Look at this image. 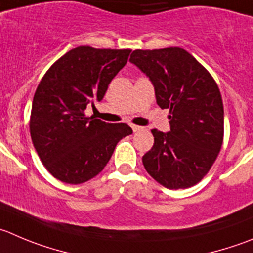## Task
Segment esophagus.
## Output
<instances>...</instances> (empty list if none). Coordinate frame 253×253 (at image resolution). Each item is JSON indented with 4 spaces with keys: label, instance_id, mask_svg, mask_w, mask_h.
Here are the masks:
<instances>
[{
    "label": "esophagus",
    "instance_id": "obj_1",
    "mask_svg": "<svg viewBox=\"0 0 253 253\" xmlns=\"http://www.w3.org/2000/svg\"><path fill=\"white\" fill-rule=\"evenodd\" d=\"M131 129H133V131H134V133H136V131H140V130H143V126H139V125L131 124Z\"/></svg>",
    "mask_w": 253,
    "mask_h": 253
}]
</instances>
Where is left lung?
Here are the masks:
<instances>
[{
  "label": "left lung",
  "instance_id": "obj_1",
  "mask_svg": "<svg viewBox=\"0 0 253 253\" xmlns=\"http://www.w3.org/2000/svg\"><path fill=\"white\" fill-rule=\"evenodd\" d=\"M130 62L153 82L156 103L169 109L170 131L153 129L143 156L148 174L167 189H187L204 179L223 141V104L208 69L179 47L135 49Z\"/></svg>",
  "mask_w": 253,
  "mask_h": 253
}]
</instances>
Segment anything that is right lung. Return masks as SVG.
Instances as JSON below:
<instances>
[{"instance_id": "obj_1", "label": "right lung", "mask_w": 253, "mask_h": 253, "mask_svg": "<svg viewBox=\"0 0 253 253\" xmlns=\"http://www.w3.org/2000/svg\"><path fill=\"white\" fill-rule=\"evenodd\" d=\"M130 52L81 45L54 62L41 79L30 131L41 161L56 179L72 185L93 179L117 144L133 133L125 123H105L84 113L103 99Z\"/></svg>"}]
</instances>
